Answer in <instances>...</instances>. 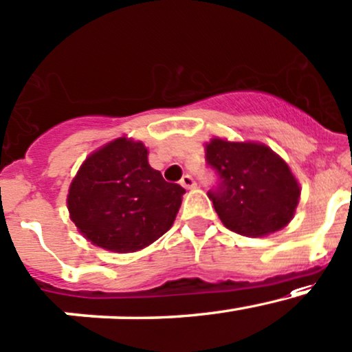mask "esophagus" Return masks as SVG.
Instances as JSON below:
<instances>
[{
	"instance_id": "obj_1",
	"label": "esophagus",
	"mask_w": 352,
	"mask_h": 352,
	"mask_svg": "<svg viewBox=\"0 0 352 352\" xmlns=\"http://www.w3.org/2000/svg\"><path fill=\"white\" fill-rule=\"evenodd\" d=\"M180 185H182V187H185V188H194L195 187V180H194V177L192 175H184L182 177V180H180Z\"/></svg>"
}]
</instances>
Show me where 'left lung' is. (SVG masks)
Listing matches in <instances>:
<instances>
[{"mask_svg":"<svg viewBox=\"0 0 352 352\" xmlns=\"http://www.w3.org/2000/svg\"><path fill=\"white\" fill-rule=\"evenodd\" d=\"M206 162L217 175V185L207 194L227 229L262 237L294 217L299 184L269 146L214 138L206 146Z\"/></svg>","mask_w":352,"mask_h":352,"instance_id":"8db88e82","label":"left lung"}]
</instances>
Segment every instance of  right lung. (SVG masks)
<instances>
[{
  "label": "right lung",
  "mask_w": 352,
  "mask_h": 352,
  "mask_svg": "<svg viewBox=\"0 0 352 352\" xmlns=\"http://www.w3.org/2000/svg\"><path fill=\"white\" fill-rule=\"evenodd\" d=\"M142 142L117 138L91 153L69 185L68 210L91 244L135 252L172 227L185 188L148 165Z\"/></svg>",
  "instance_id": "1"
}]
</instances>
